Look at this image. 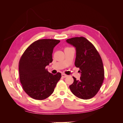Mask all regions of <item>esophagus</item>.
Instances as JSON below:
<instances>
[{
	"instance_id": "obj_1",
	"label": "esophagus",
	"mask_w": 123,
	"mask_h": 123,
	"mask_svg": "<svg viewBox=\"0 0 123 123\" xmlns=\"http://www.w3.org/2000/svg\"><path fill=\"white\" fill-rule=\"evenodd\" d=\"M62 77L65 78V77H67V76H68V75H66V74L62 73Z\"/></svg>"
}]
</instances>
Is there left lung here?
Masks as SVG:
<instances>
[{"label":"left lung","instance_id":"left-lung-1","mask_svg":"<svg viewBox=\"0 0 123 123\" xmlns=\"http://www.w3.org/2000/svg\"><path fill=\"white\" fill-rule=\"evenodd\" d=\"M67 42L76 48V67L81 73L80 80L74 82L69 88L76 97L89 99L97 94L104 80V69L102 59L95 47L84 37L67 39Z\"/></svg>","mask_w":123,"mask_h":123}]
</instances>
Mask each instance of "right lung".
<instances>
[{"mask_svg":"<svg viewBox=\"0 0 123 123\" xmlns=\"http://www.w3.org/2000/svg\"><path fill=\"white\" fill-rule=\"evenodd\" d=\"M59 42V40L53 39L36 40L27 48L20 58L19 73L22 87L33 99L48 98L61 79V73L53 75L46 69L52 62L53 48Z\"/></svg>","mask_w":123,"mask_h":123,"instance_id":"right-lung-1","label":"right lung"}]
</instances>
